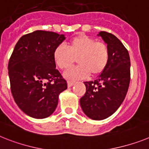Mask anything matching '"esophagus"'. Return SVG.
Wrapping results in <instances>:
<instances>
[{
  "instance_id": "esophagus-1",
  "label": "esophagus",
  "mask_w": 149,
  "mask_h": 149,
  "mask_svg": "<svg viewBox=\"0 0 149 149\" xmlns=\"http://www.w3.org/2000/svg\"><path fill=\"white\" fill-rule=\"evenodd\" d=\"M73 85H74V82H72V81H68L67 82V86H68V87H71Z\"/></svg>"
}]
</instances>
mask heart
I'll use <instances>...</instances> for the list:
<instances>
[{
  "instance_id": "heart-1",
  "label": "heart",
  "mask_w": 149,
  "mask_h": 149,
  "mask_svg": "<svg viewBox=\"0 0 149 149\" xmlns=\"http://www.w3.org/2000/svg\"><path fill=\"white\" fill-rule=\"evenodd\" d=\"M54 61L61 70L70 68L77 60L79 66L66 71L64 77L70 80L98 76L107 67L109 48L104 42H95L85 34H79L68 42L67 49L58 46L54 51Z\"/></svg>"
}]
</instances>
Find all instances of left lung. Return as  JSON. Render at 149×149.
<instances>
[{"label": "left lung", "instance_id": "obj_1", "mask_svg": "<svg viewBox=\"0 0 149 149\" xmlns=\"http://www.w3.org/2000/svg\"><path fill=\"white\" fill-rule=\"evenodd\" d=\"M98 36L109 48V62L95 80L84 82L86 92L79 102L87 117L102 120L113 114L127 95L130 82V59L127 48L116 36L107 32H100Z\"/></svg>", "mask_w": 149, "mask_h": 149}]
</instances>
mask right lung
Returning <instances> with one entry per match:
<instances>
[{"mask_svg": "<svg viewBox=\"0 0 149 149\" xmlns=\"http://www.w3.org/2000/svg\"><path fill=\"white\" fill-rule=\"evenodd\" d=\"M63 40L64 35L37 30L22 36L15 45L8 63L11 93L29 117H49L57 107L60 93L67 88L53 58L54 51Z\"/></svg>", "mask_w": 149, "mask_h": 149, "instance_id": "1", "label": "right lung"}]
</instances>
